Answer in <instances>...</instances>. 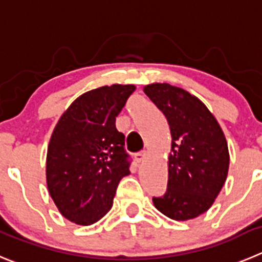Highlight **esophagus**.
I'll return each mask as SVG.
<instances>
[{"mask_svg": "<svg viewBox=\"0 0 262 262\" xmlns=\"http://www.w3.org/2000/svg\"><path fill=\"white\" fill-rule=\"evenodd\" d=\"M146 158H147V151H139V152L136 154L137 163H142V161H145Z\"/></svg>", "mask_w": 262, "mask_h": 262, "instance_id": "34e87169", "label": "esophagus"}]
</instances>
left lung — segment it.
Instances as JSON below:
<instances>
[{
  "instance_id": "8db88e82",
  "label": "left lung",
  "mask_w": 262,
  "mask_h": 262,
  "mask_svg": "<svg viewBox=\"0 0 262 262\" xmlns=\"http://www.w3.org/2000/svg\"><path fill=\"white\" fill-rule=\"evenodd\" d=\"M143 92L167 117L172 136L167 191L154 196V204L172 220L195 219L208 211L226 181L229 150L222 129L186 90L151 84Z\"/></svg>"
}]
</instances>
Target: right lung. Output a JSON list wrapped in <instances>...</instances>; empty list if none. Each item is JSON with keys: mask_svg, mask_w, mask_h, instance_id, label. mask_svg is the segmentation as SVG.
I'll return each instance as SVG.
<instances>
[{"mask_svg": "<svg viewBox=\"0 0 262 262\" xmlns=\"http://www.w3.org/2000/svg\"><path fill=\"white\" fill-rule=\"evenodd\" d=\"M134 85L101 86L80 95L54 129L46 156V182L60 213L79 225L99 221L111 209L130 155L115 121Z\"/></svg>", "mask_w": 262, "mask_h": 262, "instance_id": "add662e5", "label": "right lung"}]
</instances>
